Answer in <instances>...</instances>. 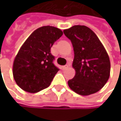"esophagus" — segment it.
<instances>
[{"instance_id": "obj_1", "label": "esophagus", "mask_w": 121, "mask_h": 121, "mask_svg": "<svg viewBox=\"0 0 121 121\" xmlns=\"http://www.w3.org/2000/svg\"><path fill=\"white\" fill-rule=\"evenodd\" d=\"M69 66H70L69 64H66V65H65V66H62V69H63V70H66V69L69 68Z\"/></svg>"}]
</instances>
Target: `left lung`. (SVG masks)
Wrapping results in <instances>:
<instances>
[{"mask_svg": "<svg viewBox=\"0 0 121 121\" xmlns=\"http://www.w3.org/2000/svg\"><path fill=\"white\" fill-rule=\"evenodd\" d=\"M64 34L71 40L74 51L72 66L76 74L68 81L69 87L84 96L98 92L110 76V60L104 47L85 26H73L65 29Z\"/></svg>", "mask_w": 121, "mask_h": 121, "instance_id": "obj_1", "label": "left lung"}]
</instances>
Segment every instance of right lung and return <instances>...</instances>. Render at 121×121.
<instances>
[{
    "label": "right lung",
    "instance_id": "obj_1",
    "mask_svg": "<svg viewBox=\"0 0 121 121\" xmlns=\"http://www.w3.org/2000/svg\"><path fill=\"white\" fill-rule=\"evenodd\" d=\"M63 34L60 29L45 26L34 31L19 49L13 63V76L22 90L36 93L48 87L60 70L50 49Z\"/></svg>",
    "mask_w": 121,
    "mask_h": 121
}]
</instances>
